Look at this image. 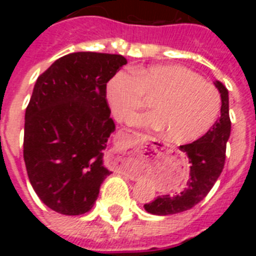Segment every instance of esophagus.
<instances>
[{
	"instance_id": "34e87169",
	"label": "esophagus",
	"mask_w": 256,
	"mask_h": 256,
	"mask_svg": "<svg viewBox=\"0 0 256 256\" xmlns=\"http://www.w3.org/2000/svg\"><path fill=\"white\" fill-rule=\"evenodd\" d=\"M112 154H116V152H112Z\"/></svg>"
}]
</instances>
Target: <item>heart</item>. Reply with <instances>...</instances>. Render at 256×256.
Masks as SVG:
<instances>
[{
    "label": "heart",
    "instance_id": "obj_1",
    "mask_svg": "<svg viewBox=\"0 0 256 256\" xmlns=\"http://www.w3.org/2000/svg\"><path fill=\"white\" fill-rule=\"evenodd\" d=\"M152 97L154 110L132 119L134 126L162 130L168 141L200 138L220 114V94L198 74L180 65H152L116 72L106 84V98L118 120L126 122Z\"/></svg>",
    "mask_w": 256,
    "mask_h": 256
}]
</instances>
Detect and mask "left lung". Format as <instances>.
Listing matches in <instances>:
<instances>
[{
    "mask_svg": "<svg viewBox=\"0 0 256 256\" xmlns=\"http://www.w3.org/2000/svg\"><path fill=\"white\" fill-rule=\"evenodd\" d=\"M214 84L222 98L220 118L198 141L180 146L191 164L186 187L180 194L158 196L150 204H144V210L150 214L170 216L194 208L209 194L224 168L226 148L230 134V102L223 83L216 80Z\"/></svg>",
    "mask_w": 256,
    "mask_h": 256,
    "instance_id": "1",
    "label": "left lung"
}]
</instances>
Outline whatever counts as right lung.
<instances>
[{
    "label": "right lung",
    "mask_w": 256,
    "mask_h": 256,
    "mask_svg": "<svg viewBox=\"0 0 256 256\" xmlns=\"http://www.w3.org/2000/svg\"><path fill=\"white\" fill-rule=\"evenodd\" d=\"M126 58L74 52L38 76L26 110L24 162L44 205L64 216L90 212L101 183L106 142L115 130L106 84Z\"/></svg>",
    "instance_id": "right-lung-1"
}]
</instances>
